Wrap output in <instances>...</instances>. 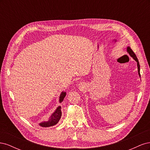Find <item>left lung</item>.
I'll use <instances>...</instances> for the list:
<instances>
[{"label": "left lung", "instance_id": "1", "mask_svg": "<svg viewBox=\"0 0 150 150\" xmlns=\"http://www.w3.org/2000/svg\"><path fill=\"white\" fill-rule=\"evenodd\" d=\"M127 51H128V52L129 54V55L132 57L137 62V66H138V74L140 76V72H139V70H140V66H139V61H138V58L137 57V56H136V54L134 53V52L133 51V50L131 49L130 48V47H127Z\"/></svg>", "mask_w": 150, "mask_h": 150}]
</instances>
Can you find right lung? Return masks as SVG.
I'll list each match as a JSON object with an SVG mask.
<instances>
[{"label": "right lung", "mask_w": 150, "mask_h": 150, "mask_svg": "<svg viewBox=\"0 0 150 150\" xmlns=\"http://www.w3.org/2000/svg\"><path fill=\"white\" fill-rule=\"evenodd\" d=\"M65 96H66V92H62L59 97L60 103H61L63 101V99H64ZM61 115H62L61 107L59 106L58 108H57L55 112H53V114L51 116V117H49V120L47 121L40 122L39 125L42 127H50V126H52L54 125H55L60 120Z\"/></svg>", "instance_id": "1"}]
</instances>
